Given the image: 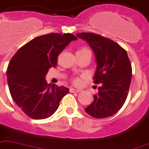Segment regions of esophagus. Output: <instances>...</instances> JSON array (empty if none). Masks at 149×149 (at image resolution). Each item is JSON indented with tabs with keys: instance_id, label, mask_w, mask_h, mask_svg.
<instances>
[{
	"instance_id": "1",
	"label": "esophagus",
	"mask_w": 149,
	"mask_h": 149,
	"mask_svg": "<svg viewBox=\"0 0 149 149\" xmlns=\"http://www.w3.org/2000/svg\"><path fill=\"white\" fill-rule=\"evenodd\" d=\"M70 93H79V92H80V90L73 89V88H70Z\"/></svg>"
}]
</instances>
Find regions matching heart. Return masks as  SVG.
<instances>
[{
	"label": "heart",
	"mask_w": 149,
	"mask_h": 149,
	"mask_svg": "<svg viewBox=\"0 0 149 149\" xmlns=\"http://www.w3.org/2000/svg\"><path fill=\"white\" fill-rule=\"evenodd\" d=\"M83 49H87V48H83ZM85 78H86L85 76H82V77H75V78L72 79V82L75 86H80L81 84L83 83V79Z\"/></svg>",
	"instance_id": "obj_1"
}]
</instances>
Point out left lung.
<instances>
[{
  "mask_svg": "<svg viewBox=\"0 0 149 149\" xmlns=\"http://www.w3.org/2000/svg\"><path fill=\"white\" fill-rule=\"evenodd\" d=\"M77 36L85 40L93 50L97 63L93 83H101L86 112L96 118L112 116L125 103L131 83L132 70L126 50L100 34L80 33Z\"/></svg>",
  "mask_w": 149,
  "mask_h": 149,
  "instance_id": "obj_1",
  "label": "left lung"
}]
</instances>
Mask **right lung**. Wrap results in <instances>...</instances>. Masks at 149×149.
Here are the masks:
<instances>
[{"label":"right lung","mask_w":149,"mask_h":149,"mask_svg":"<svg viewBox=\"0 0 149 149\" xmlns=\"http://www.w3.org/2000/svg\"><path fill=\"white\" fill-rule=\"evenodd\" d=\"M77 37L71 33H48L20 47L8 64L7 77L12 99L23 112L33 119L51 116L60 100L70 92L66 87L50 85L45 80L58 55Z\"/></svg>","instance_id":"1"}]
</instances>
